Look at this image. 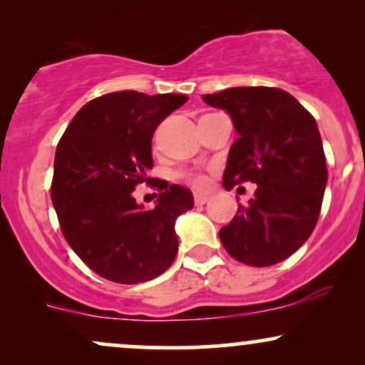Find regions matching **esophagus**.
I'll use <instances>...</instances> for the list:
<instances>
[{
	"label": "esophagus",
	"mask_w": 365,
	"mask_h": 365,
	"mask_svg": "<svg viewBox=\"0 0 365 365\" xmlns=\"http://www.w3.org/2000/svg\"><path fill=\"white\" fill-rule=\"evenodd\" d=\"M209 200V195L206 194H195V204L197 206H202V204H206Z\"/></svg>",
	"instance_id": "esophagus-1"
}]
</instances>
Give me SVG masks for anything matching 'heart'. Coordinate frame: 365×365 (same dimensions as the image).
<instances>
[{"mask_svg": "<svg viewBox=\"0 0 365 365\" xmlns=\"http://www.w3.org/2000/svg\"><path fill=\"white\" fill-rule=\"evenodd\" d=\"M185 177H187L188 182H190L192 185L197 187V188H202V187L207 185V178L204 177L202 173H187Z\"/></svg>", "mask_w": 365, "mask_h": 365, "instance_id": "obj_1", "label": "heart"}]
</instances>
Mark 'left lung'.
Segmentation results:
<instances>
[{"instance_id":"obj_1","label":"left lung","mask_w":365,"mask_h":365,"mask_svg":"<svg viewBox=\"0 0 365 365\" xmlns=\"http://www.w3.org/2000/svg\"><path fill=\"white\" fill-rule=\"evenodd\" d=\"M209 106L232 116L238 139L230 148L223 185H257L249 206L220 230L237 261L264 267L282 262L311 237L328 183L316 120L276 87H230L204 94Z\"/></svg>"}]
</instances>
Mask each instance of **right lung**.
Returning <instances> with one entry per match:
<instances>
[{
    "label": "right lung",
    "instance_id": "add662e5",
    "mask_svg": "<svg viewBox=\"0 0 365 365\" xmlns=\"http://www.w3.org/2000/svg\"><path fill=\"white\" fill-rule=\"evenodd\" d=\"M187 99L111 92L82 106L58 142L51 199L63 237L94 273L110 282H149L177 257L175 221L194 207L192 192L156 180L160 195L149 212L131 192L154 180L148 178L154 130Z\"/></svg>",
    "mask_w": 365,
    "mask_h": 365
}]
</instances>
